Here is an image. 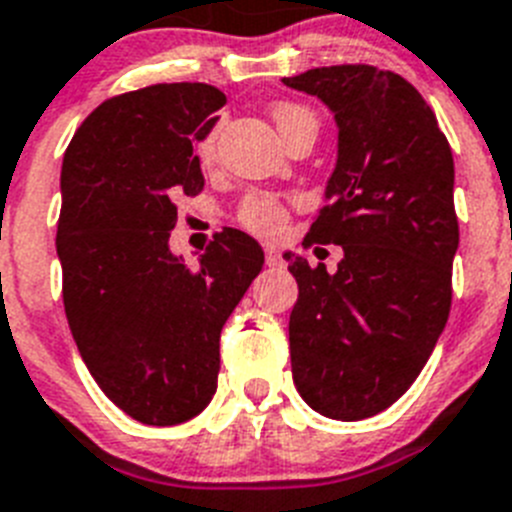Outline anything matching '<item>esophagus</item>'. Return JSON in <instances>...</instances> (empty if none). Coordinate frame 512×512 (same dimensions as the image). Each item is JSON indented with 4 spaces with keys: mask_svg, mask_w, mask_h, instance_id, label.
<instances>
[{
    "mask_svg": "<svg viewBox=\"0 0 512 512\" xmlns=\"http://www.w3.org/2000/svg\"><path fill=\"white\" fill-rule=\"evenodd\" d=\"M265 262H268V268H283V257L275 247H265Z\"/></svg>",
    "mask_w": 512,
    "mask_h": 512,
    "instance_id": "esophagus-1",
    "label": "esophagus"
}]
</instances>
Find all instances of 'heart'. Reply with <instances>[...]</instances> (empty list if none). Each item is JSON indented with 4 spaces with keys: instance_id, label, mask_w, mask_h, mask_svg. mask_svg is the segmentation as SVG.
Listing matches in <instances>:
<instances>
[{
    "instance_id": "1",
    "label": "heart",
    "mask_w": 512,
    "mask_h": 512,
    "mask_svg": "<svg viewBox=\"0 0 512 512\" xmlns=\"http://www.w3.org/2000/svg\"><path fill=\"white\" fill-rule=\"evenodd\" d=\"M273 121L278 131H281V136L299 126L317 128L314 115L306 108H301V105H296V102H278L273 108ZM213 154H216V131H208L198 141V159L208 164ZM237 221L247 231L257 234V237H278L283 226H286V206L270 193H250L242 201V206H239Z\"/></svg>"
}]
</instances>
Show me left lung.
<instances>
[{
    "label": "left lung",
    "instance_id": "left-lung-1",
    "mask_svg": "<svg viewBox=\"0 0 512 512\" xmlns=\"http://www.w3.org/2000/svg\"><path fill=\"white\" fill-rule=\"evenodd\" d=\"M283 84L335 115L327 206L306 237L342 247L335 273L283 255L299 283L293 384L319 415L363 420L410 389L448 322L459 250L453 154L428 102L394 71L322 66Z\"/></svg>",
    "mask_w": 512,
    "mask_h": 512
}]
</instances>
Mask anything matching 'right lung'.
Wrapping results in <instances>:
<instances>
[{"mask_svg":"<svg viewBox=\"0 0 512 512\" xmlns=\"http://www.w3.org/2000/svg\"><path fill=\"white\" fill-rule=\"evenodd\" d=\"M224 102L201 82L110 97L61 164L56 252L71 335L110 402L157 428L208 407L221 330L265 262L239 229L219 231L198 265L170 250L175 198L203 190L193 146Z\"/></svg>","mask_w":512,"mask_h":512,"instance_id":"add662e5","label":"right lung"}]
</instances>
